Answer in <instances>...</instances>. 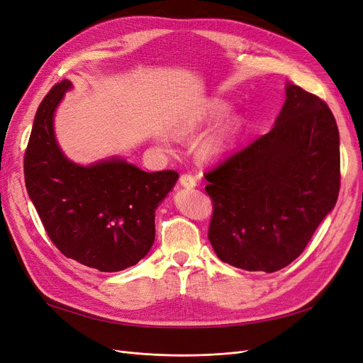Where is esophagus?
I'll return each instance as SVG.
<instances>
[{"mask_svg": "<svg viewBox=\"0 0 363 363\" xmlns=\"http://www.w3.org/2000/svg\"><path fill=\"white\" fill-rule=\"evenodd\" d=\"M180 184L183 186V188L191 189L196 186V180L192 177L191 174H183V175H180Z\"/></svg>", "mask_w": 363, "mask_h": 363, "instance_id": "obj_1", "label": "esophagus"}]
</instances>
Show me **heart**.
<instances>
[{
  "mask_svg": "<svg viewBox=\"0 0 363 363\" xmlns=\"http://www.w3.org/2000/svg\"><path fill=\"white\" fill-rule=\"evenodd\" d=\"M212 113H213V116L224 113L223 104H215L212 108ZM228 144H230V131L221 130V131H218V133L208 136L204 140V144L201 147V155L206 159H219L227 151Z\"/></svg>",
  "mask_w": 363,
  "mask_h": 363,
  "instance_id": "1",
  "label": "heart"
}]
</instances>
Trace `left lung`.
<instances>
[{
  "label": "left lung",
  "instance_id": "obj_1",
  "mask_svg": "<svg viewBox=\"0 0 363 363\" xmlns=\"http://www.w3.org/2000/svg\"><path fill=\"white\" fill-rule=\"evenodd\" d=\"M216 256L247 271L276 272L304 251L337 200L339 130L320 96L286 84L269 133L204 172Z\"/></svg>",
  "mask_w": 363,
  "mask_h": 363
}]
</instances>
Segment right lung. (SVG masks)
I'll return each instance as SVG.
<instances>
[{"label": "right lung", "mask_w": 363, "mask_h": 363, "mask_svg": "<svg viewBox=\"0 0 363 363\" xmlns=\"http://www.w3.org/2000/svg\"><path fill=\"white\" fill-rule=\"evenodd\" d=\"M69 80L54 84L38 107L24 155L30 199L51 242L63 256L101 272L123 271L155 242V215L179 179L145 172L123 159L82 167L63 156L52 116Z\"/></svg>", "instance_id": "1"}]
</instances>
